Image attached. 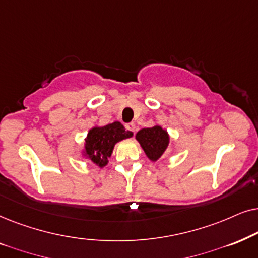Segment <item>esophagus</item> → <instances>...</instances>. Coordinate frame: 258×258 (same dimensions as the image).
Wrapping results in <instances>:
<instances>
[{"label": "esophagus", "instance_id": "obj_1", "mask_svg": "<svg viewBox=\"0 0 258 258\" xmlns=\"http://www.w3.org/2000/svg\"><path fill=\"white\" fill-rule=\"evenodd\" d=\"M126 128L128 130V131L133 132V133H136V131H137V127H136V123H135V122H130V123H126Z\"/></svg>", "mask_w": 258, "mask_h": 258}]
</instances>
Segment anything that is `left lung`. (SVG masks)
Segmentation results:
<instances>
[{"label":"left lung","instance_id":"8db88e82","mask_svg":"<svg viewBox=\"0 0 258 258\" xmlns=\"http://www.w3.org/2000/svg\"><path fill=\"white\" fill-rule=\"evenodd\" d=\"M136 139L147 158L152 161H157L163 156L170 143L169 133L159 125L140 130L136 135Z\"/></svg>","mask_w":258,"mask_h":258}]
</instances>
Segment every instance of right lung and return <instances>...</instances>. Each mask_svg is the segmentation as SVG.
I'll list each match as a JSON object with an SVG mask.
<instances>
[{
	"instance_id": "right-lung-1",
	"label": "right lung",
	"mask_w": 258,
	"mask_h": 258,
	"mask_svg": "<svg viewBox=\"0 0 258 258\" xmlns=\"http://www.w3.org/2000/svg\"><path fill=\"white\" fill-rule=\"evenodd\" d=\"M133 133L126 131L121 122L114 121L106 126H94L88 131L85 139L84 157L99 167H104L112 156L116 143L131 138Z\"/></svg>"
}]
</instances>
